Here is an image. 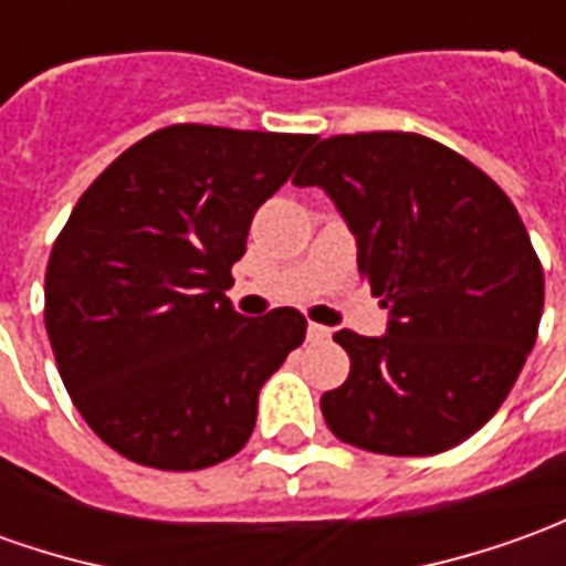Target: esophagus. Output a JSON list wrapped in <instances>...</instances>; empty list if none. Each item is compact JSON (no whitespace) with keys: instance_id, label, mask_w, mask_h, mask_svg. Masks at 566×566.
<instances>
[{"instance_id":"obj_1","label":"esophagus","mask_w":566,"mask_h":566,"mask_svg":"<svg viewBox=\"0 0 566 566\" xmlns=\"http://www.w3.org/2000/svg\"><path fill=\"white\" fill-rule=\"evenodd\" d=\"M306 340H310V344H328V340H332V332H328L325 325H315V322H310V328H306Z\"/></svg>"}]
</instances>
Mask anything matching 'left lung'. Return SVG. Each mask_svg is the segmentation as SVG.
Instances as JSON below:
<instances>
[{
  "label": "left lung",
  "mask_w": 566,
  "mask_h": 566,
  "mask_svg": "<svg viewBox=\"0 0 566 566\" xmlns=\"http://www.w3.org/2000/svg\"><path fill=\"white\" fill-rule=\"evenodd\" d=\"M337 203L380 306L384 337L344 332L349 378L322 396L344 443L437 455L483 428L536 344L542 263L511 198L418 133L322 138L294 176Z\"/></svg>",
  "instance_id": "left-lung-1"
}]
</instances>
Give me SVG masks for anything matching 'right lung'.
I'll return each instance as SVG.
<instances>
[{
    "label": "right lung",
    "instance_id": "right-lung-1",
    "mask_svg": "<svg viewBox=\"0 0 566 566\" xmlns=\"http://www.w3.org/2000/svg\"><path fill=\"white\" fill-rule=\"evenodd\" d=\"M313 136L172 123L107 167L45 266V332L73 406L123 459L201 471L251 440L256 396L306 337L226 297L253 213Z\"/></svg>",
    "mask_w": 566,
    "mask_h": 566
}]
</instances>
